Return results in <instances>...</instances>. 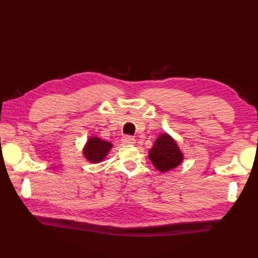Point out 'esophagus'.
Segmentation results:
<instances>
[{"instance_id":"obj_1","label":"esophagus","mask_w":258,"mask_h":258,"mask_svg":"<svg viewBox=\"0 0 258 258\" xmlns=\"http://www.w3.org/2000/svg\"><path fill=\"white\" fill-rule=\"evenodd\" d=\"M120 141H122V143L125 144V145H132V144L135 143V139L132 138V136H130V135L123 136L122 140H120Z\"/></svg>"}]
</instances>
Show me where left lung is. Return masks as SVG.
<instances>
[{"mask_svg": "<svg viewBox=\"0 0 258 258\" xmlns=\"http://www.w3.org/2000/svg\"><path fill=\"white\" fill-rule=\"evenodd\" d=\"M149 154L153 165L161 172L171 171L183 161L182 152L168 134L158 136Z\"/></svg>", "mask_w": 258, "mask_h": 258, "instance_id": "left-lung-1", "label": "left lung"}]
</instances>
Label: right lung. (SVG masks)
<instances>
[{"instance_id":"obj_1","label":"right lung","mask_w":258,"mask_h":258,"mask_svg":"<svg viewBox=\"0 0 258 258\" xmlns=\"http://www.w3.org/2000/svg\"><path fill=\"white\" fill-rule=\"evenodd\" d=\"M111 147L112 144L108 143V142L102 141L98 138H91L87 141V144L83 153L90 162L98 163L107 155Z\"/></svg>"}]
</instances>
